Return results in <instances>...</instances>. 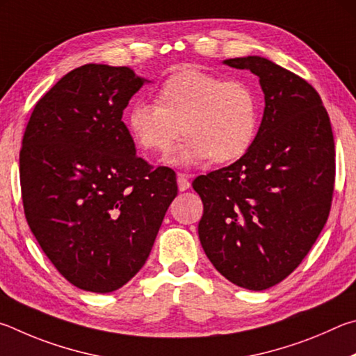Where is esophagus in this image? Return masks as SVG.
<instances>
[{
	"label": "esophagus",
	"instance_id": "obj_1",
	"mask_svg": "<svg viewBox=\"0 0 356 356\" xmlns=\"http://www.w3.org/2000/svg\"><path fill=\"white\" fill-rule=\"evenodd\" d=\"M189 175H186V173H178V177H177V183H178V189H179V192H184V191H188L189 188H191V181H189Z\"/></svg>",
	"mask_w": 356,
	"mask_h": 356
}]
</instances>
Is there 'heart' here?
<instances>
[{"label":"heart","instance_id":"obj_1","mask_svg":"<svg viewBox=\"0 0 356 356\" xmlns=\"http://www.w3.org/2000/svg\"><path fill=\"white\" fill-rule=\"evenodd\" d=\"M156 102L133 103L127 124L147 152L167 153L181 133L188 137L168 158L173 165L238 161L258 136V98L242 81L184 68L162 83Z\"/></svg>","mask_w":356,"mask_h":356}]
</instances>
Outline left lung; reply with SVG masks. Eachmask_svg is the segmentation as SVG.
<instances>
[{
    "label": "left lung",
    "instance_id": "1",
    "mask_svg": "<svg viewBox=\"0 0 356 356\" xmlns=\"http://www.w3.org/2000/svg\"><path fill=\"white\" fill-rule=\"evenodd\" d=\"M259 78L264 114L248 153L195 178L198 238L229 282L264 291L294 272L328 219L334 140L319 93L261 56L223 60Z\"/></svg>",
    "mask_w": 356,
    "mask_h": 356
}]
</instances>
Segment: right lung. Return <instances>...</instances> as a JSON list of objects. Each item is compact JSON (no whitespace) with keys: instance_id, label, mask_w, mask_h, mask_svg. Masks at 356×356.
I'll return each instance as SVG.
<instances>
[{"instance_id":"1","label":"right lung","mask_w":356,"mask_h":356,"mask_svg":"<svg viewBox=\"0 0 356 356\" xmlns=\"http://www.w3.org/2000/svg\"><path fill=\"white\" fill-rule=\"evenodd\" d=\"M149 81L128 67L86 64L39 102L20 152L22 198L31 232L73 286L106 294L145 264L178 194L172 168L136 156L122 122Z\"/></svg>"}]
</instances>
